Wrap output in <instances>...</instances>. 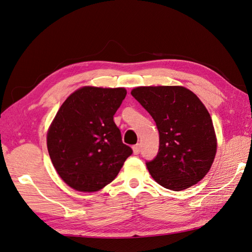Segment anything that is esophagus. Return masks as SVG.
I'll list each match as a JSON object with an SVG mask.
<instances>
[{
  "label": "esophagus",
  "instance_id": "esophagus-1",
  "mask_svg": "<svg viewBox=\"0 0 252 252\" xmlns=\"http://www.w3.org/2000/svg\"><path fill=\"white\" fill-rule=\"evenodd\" d=\"M141 152V147H140V144H136V145L133 146V154L134 155H138Z\"/></svg>",
  "mask_w": 252,
  "mask_h": 252
}]
</instances>
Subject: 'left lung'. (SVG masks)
Here are the masks:
<instances>
[{"instance_id": "obj_1", "label": "left lung", "mask_w": 252, "mask_h": 252, "mask_svg": "<svg viewBox=\"0 0 252 252\" xmlns=\"http://www.w3.org/2000/svg\"><path fill=\"white\" fill-rule=\"evenodd\" d=\"M132 96L156 122L157 156L146 165L158 184L183 190L205 178L215 160L217 137L210 114L183 87H140Z\"/></svg>"}]
</instances>
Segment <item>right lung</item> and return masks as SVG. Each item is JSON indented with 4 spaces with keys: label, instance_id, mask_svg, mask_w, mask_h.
<instances>
[{
    "label": "right lung",
    "instance_id": "obj_1",
    "mask_svg": "<svg viewBox=\"0 0 252 252\" xmlns=\"http://www.w3.org/2000/svg\"><path fill=\"white\" fill-rule=\"evenodd\" d=\"M126 95L123 88L84 87L57 111L47 132V151L58 175L73 189H101L132 155L114 121Z\"/></svg>",
    "mask_w": 252,
    "mask_h": 252
}]
</instances>
